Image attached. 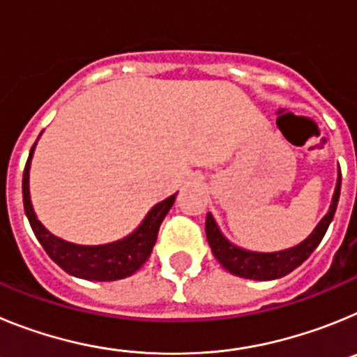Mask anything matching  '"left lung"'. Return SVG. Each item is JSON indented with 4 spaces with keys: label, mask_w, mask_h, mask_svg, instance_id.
Here are the masks:
<instances>
[{
    "label": "left lung",
    "mask_w": 357,
    "mask_h": 357,
    "mask_svg": "<svg viewBox=\"0 0 357 357\" xmlns=\"http://www.w3.org/2000/svg\"><path fill=\"white\" fill-rule=\"evenodd\" d=\"M340 189H342V172L338 169V178H336V188H334L329 211L324 214V218L318 222L313 232L304 241H301L291 248H286V250L254 252L248 250V248L238 247V245H234L223 236L213 214L207 213L206 234L214 257L218 259V263L225 268L227 272H230L232 275L243 277V279L273 280L288 275L289 272L301 266L309 255L313 254L314 248L320 245L321 238L326 236L327 229L333 222L334 213H336V207H338Z\"/></svg>",
    "instance_id": "obj_1"
}]
</instances>
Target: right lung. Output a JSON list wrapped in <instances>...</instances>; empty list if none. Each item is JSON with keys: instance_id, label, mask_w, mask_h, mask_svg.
I'll return each mask as SVG.
<instances>
[{"instance_id": "add662e5", "label": "right lung", "mask_w": 357, "mask_h": 357, "mask_svg": "<svg viewBox=\"0 0 357 357\" xmlns=\"http://www.w3.org/2000/svg\"><path fill=\"white\" fill-rule=\"evenodd\" d=\"M36 144L31 146L26 166H24L23 204L31 230H33L36 238L39 239V243L46 250V254L69 275L85 280H105L107 282V280L125 279V277H130L132 273L137 272L146 263L151 250H153L160 223L166 218L168 211L172 209L173 204H175L176 193L155 204L148 211L141 225L134 232L118 239V241L105 243V245H77V243L66 241V239L52 234L39 222L33 206H31L30 166L33 151H36Z\"/></svg>"}]
</instances>
